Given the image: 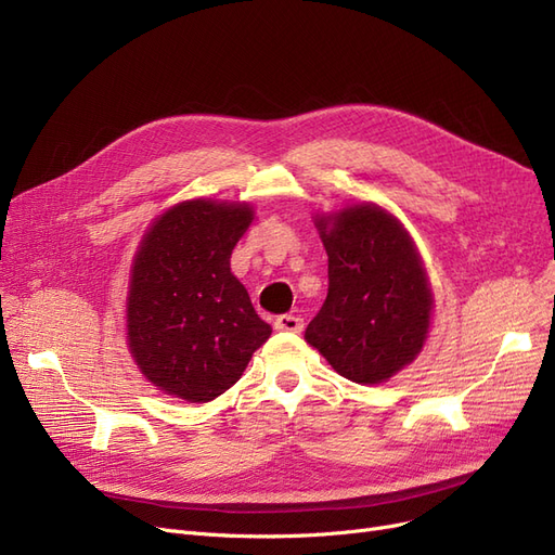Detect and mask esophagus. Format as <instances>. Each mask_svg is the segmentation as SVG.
I'll return each mask as SVG.
<instances>
[{
  "label": "esophagus",
  "instance_id": "esophagus-1",
  "mask_svg": "<svg viewBox=\"0 0 555 555\" xmlns=\"http://www.w3.org/2000/svg\"><path fill=\"white\" fill-rule=\"evenodd\" d=\"M275 328L282 333H300L304 331V319L298 314H282L275 319Z\"/></svg>",
  "mask_w": 555,
  "mask_h": 555
}]
</instances>
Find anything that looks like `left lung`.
<instances>
[{
	"mask_svg": "<svg viewBox=\"0 0 555 555\" xmlns=\"http://www.w3.org/2000/svg\"><path fill=\"white\" fill-rule=\"evenodd\" d=\"M328 255V294L306 343L338 375L382 384L426 345L433 287L410 231L393 212L363 201L314 215Z\"/></svg>",
	"mask_w": 555,
	"mask_h": 555,
	"instance_id": "left-lung-1",
	"label": "left lung"
}]
</instances>
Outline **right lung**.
<instances>
[{"instance_id": "1", "label": "right lung", "mask_w": 555, "mask_h": 555, "mask_svg": "<svg viewBox=\"0 0 555 555\" xmlns=\"http://www.w3.org/2000/svg\"><path fill=\"white\" fill-rule=\"evenodd\" d=\"M251 220L245 201L190 198L143 233L127 284V347L166 396L215 400L271 338L273 328L231 273V251Z\"/></svg>"}]
</instances>
